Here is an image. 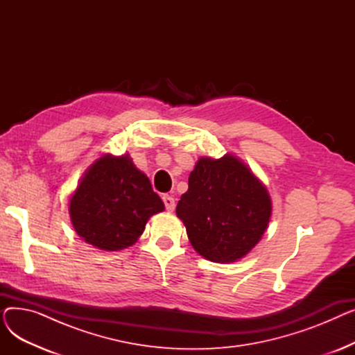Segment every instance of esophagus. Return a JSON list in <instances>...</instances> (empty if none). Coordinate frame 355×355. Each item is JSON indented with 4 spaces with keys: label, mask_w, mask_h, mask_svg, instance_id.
Wrapping results in <instances>:
<instances>
[{
    "label": "esophagus",
    "mask_w": 355,
    "mask_h": 355,
    "mask_svg": "<svg viewBox=\"0 0 355 355\" xmlns=\"http://www.w3.org/2000/svg\"><path fill=\"white\" fill-rule=\"evenodd\" d=\"M162 201H164V204H165V209H166L168 211H173V210L175 209V200H174V197H173V196L164 194V196H162Z\"/></svg>",
    "instance_id": "esophagus-1"
}]
</instances>
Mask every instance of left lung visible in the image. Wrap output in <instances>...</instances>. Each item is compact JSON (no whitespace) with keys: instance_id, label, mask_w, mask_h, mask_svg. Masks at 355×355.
Wrapping results in <instances>:
<instances>
[{"instance_id":"left-lung-1","label":"left lung","mask_w":355,"mask_h":355,"mask_svg":"<svg viewBox=\"0 0 355 355\" xmlns=\"http://www.w3.org/2000/svg\"><path fill=\"white\" fill-rule=\"evenodd\" d=\"M175 213L198 254L210 262L233 263L250 253L268 230L272 198L236 155L201 157Z\"/></svg>"}]
</instances>
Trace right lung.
<instances>
[{
    "mask_svg": "<svg viewBox=\"0 0 355 355\" xmlns=\"http://www.w3.org/2000/svg\"><path fill=\"white\" fill-rule=\"evenodd\" d=\"M165 210L149 178L129 154H103L78 182L69 200L74 232L87 245L116 252L132 246L149 217Z\"/></svg>",
    "mask_w": 355,
    "mask_h": 355,
    "instance_id": "add662e5",
    "label": "right lung"
}]
</instances>
